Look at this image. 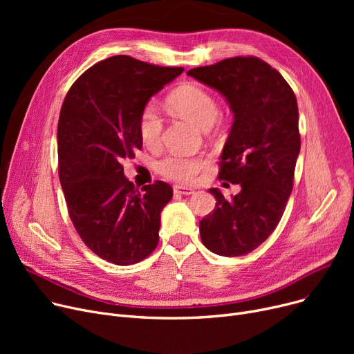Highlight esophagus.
Masks as SVG:
<instances>
[{
	"label": "esophagus",
	"mask_w": 354,
	"mask_h": 354,
	"mask_svg": "<svg viewBox=\"0 0 354 354\" xmlns=\"http://www.w3.org/2000/svg\"><path fill=\"white\" fill-rule=\"evenodd\" d=\"M174 192L176 195H192L195 192V189L189 188V187H183V185H175Z\"/></svg>",
	"instance_id": "esophagus-1"
}]
</instances>
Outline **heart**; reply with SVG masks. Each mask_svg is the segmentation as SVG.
<instances>
[{
	"instance_id": "b5f03b06",
	"label": "heart",
	"mask_w": 354,
	"mask_h": 354,
	"mask_svg": "<svg viewBox=\"0 0 354 354\" xmlns=\"http://www.w3.org/2000/svg\"><path fill=\"white\" fill-rule=\"evenodd\" d=\"M169 106L182 118L194 122L202 129L211 127L218 116L219 106L216 99L205 88L196 84L178 87L167 99ZM163 120L158 109L149 103L139 116V135L147 147H156L160 142ZM207 165V159L201 156L167 155L158 162V171L167 179L178 182H191Z\"/></svg>"
}]
</instances>
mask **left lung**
I'll list each match as a JSON object with an SVG mask.
<instances>
[{
	"label": "left lung",
	"instance_id": "left-lung-1",
	"mask_svg": "<svg viewBox=\"0 0 354 354\" xmlns=\"http://www.w3.org/2000/svg\"><path fill=\"white\" fill-rule=\"evenodd\" d=\"M188 76L218 90L234 113L219 179L241 185L231 199L212 188L215 209L202 218V244L224 257L261 245L280 222L300 153L299 106L290 84L264 60L231 57Z\"/></svg>",
	"mask_w": 354,
	"mask_h": 354
}]
</instances>
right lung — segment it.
<instances>
[{
  "label": "right lung",
  "mask_w": 354,
  "mask_h": 354,
  "mask_svg": "<svg viewBox=\"0 0 354 354\" xmlns=\"http://www.w3.org/2000/svg\"><path fill=\"white\" fill-rule=\"evenodd\" d=\"M182 71L113 55L86 70L63 102L59 176L68 215L83 243L111 264H136L159 243L160 212L174 191L162 180L139 191L122 162L142 149V109Z\"/></svg>",
  "instance_id": "right-lung-1"
}]
</instances>
